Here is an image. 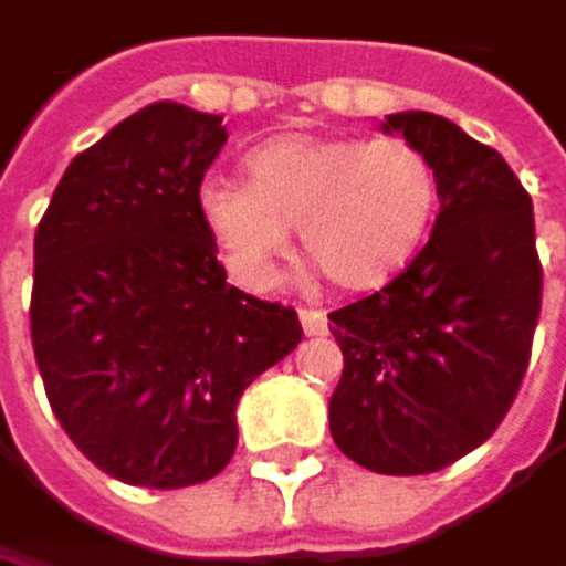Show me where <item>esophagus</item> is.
Returning <instances> with one entry per match:
<instances>
[{
  "label": "esophagus",
  "instance_id": "esophagus-1",
  "mask_svg": "<svg viewBox=\"0 0 566 566\" xmlns=\"http://www.w3.org/2000/svg\"><path fill=\"white\" fill-rule=\"evenodd\" d=\"M302 328H305V335L308 338H315V335H325L328 332V315L325 312H318V308H302Z\"/></svg>",
  "mask_w": 566,
  "mask_h": 566
}]
</instances>
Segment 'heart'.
I'll use <instances>...</instances> for the list:
<instances>
[{"mask_svg":"<svg viewBox=\"0 0 566 566\" xmlns=\"http://www.w3.org/2000/svg\"><path fill=\"white\" fill-rule=\"evenodd\" d=\"M248 185L208 175L195 205L224 268L268 289L298 224L305 254L338 289L365 292L398 274L424 241L441 178L405 138L292 132L244 158Z\"/></svg>","mask_w":566,"mask_h":566,"instance_id":"obj_1","label":"heart"}]
</instances>
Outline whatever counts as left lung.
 <instances>
[{"label": "left lung", "instance_id": "1", "mask_svg": "<svg viewBox=\"0 0 566 566\" xmlns=\"http://www.w3.org/2000/svg\"><path fill=\"white\" fill-rule=\"evenodd\" d=\"M385 132L428 151L441 211L428 244L388 285L332 312L345 355L332 438L378 474H431L481 448L511 411L541 315L534 205L511 165L431 112Z\"/></svg>", "mask_w": 566, "mask_h": 566}]
</instances>
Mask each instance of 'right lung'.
Returning <instances> with one entry per match:
<instances>
[{
  "instance_id": "add662e5",
  "label": "right lung",
  "mask_w": 566,
  "mask_h": 566,
  "mask_svg": "<svg viewBox=\"0 0 566 566\" xmlns=\"http://www.w3.org/2000/svg\"><path fill=\"white\" fill-rule=\"evenodd\" d=\"M221 115L155 102L72 158L39 228L32 348L72 444L138 488H188L234 454L244 388L302 342L295 308L228 285L198 218Z\"/></svg>"
}]
</instances>
